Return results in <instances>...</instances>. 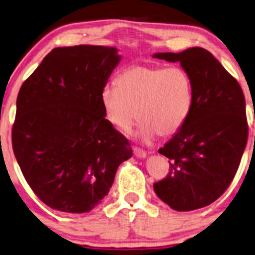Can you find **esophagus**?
<instances>
[{"mask_svg":"<svg viewBox=\"0 0 255 255\" xmlns=\"http://www.w3.org/2000/svg\"><path fill=\"white\" fill-rule=\"evenodd\" d=\"M133 155L137 157V158H145L146 152L143 151V150L138 149V147H133Z\"/></svg>","mask_w":255,"mask_h":255,"instance_id":"1","label":"esophagus"}]
</instances>
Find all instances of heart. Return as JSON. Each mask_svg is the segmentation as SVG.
<instances>
[{"mask_svg": "<svg viewBox=\"0 0 255 255\" xmlns=\"http://www.w3.org/2000/svg\"><path fill=\"white\" fill-rule=\"evenodd\" d=\"M103 111L113 127L128 132L142 121L137 137L150 143L158 136L177 132L193 105L191 80L180 67L134 66L119 75L117 87L108 86L100 96Z\"/></svg>", "mask_w": 255, "mask_h": 255, "instance_id": "1", "label": "heart"}]
</instances>
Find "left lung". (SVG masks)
I'll use <instances>...</instances> for the list:
<instances>
[{
    "instance_id": "8db88e82",
    "label": "left lung",
    "mask_w": 255,
    "mask_h": 255,
    "mask_svg": "<svg viewBox=\"0 0 255 255\" xmlns=\"http://www.w3.org/2000/svg\"><path fill=\"white\" fill-rule=\"evenodd\" d=\"M152 58L180 62L193 86L187 121L158 150L170 172L153 184L157 196L177 212L208 206L233 181L247 144L246 103L240 85L212 53L200 47Z\"/></svg>"
}]
</instances>
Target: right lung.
<instances>
[{"label": "right lung", "instance_id": "add662e5", "mask_svg": "<svg viewBox=\"0 0 255 255\" xmlns=\"http://www.w3.org/2000/svg\"><path fill=\"white\" fill-rule=\"evenodd\" d=\"M121 60L116 47L54 48L21 86L12 150L31 190L53 209L92 210L132 156L100 102Z\"/></svg>", "mask_w": 255, "mask_h": 255}]
</instances>
